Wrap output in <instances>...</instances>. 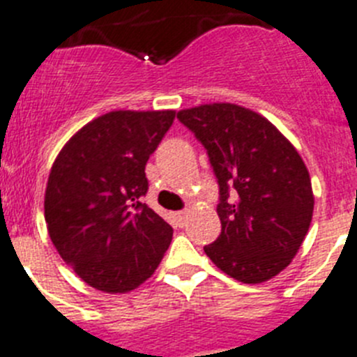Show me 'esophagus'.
I'll use <instances>...</instances> for the list:
<instances>
[{"label":"esophagus","instance_id":"obj_1","mask_svg":"<svg viewBox=\"0 0 357 357\" xmlns=\"http://www.w3.org/2000/svg\"><path fill=\"white\" fill-rule=\"evenodd\" d=\"M186 217H188V211H174L172 213V218H174V222L178 226H183L186 222Z\"/></svg>","mask_w":357,"mask_h":357}]
</instances>
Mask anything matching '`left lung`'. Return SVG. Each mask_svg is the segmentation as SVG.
<instances>
[{
  "label": "left lung",
  "mask_w": 357,
  "mask_h": 357,
  "mask_svg": "<svg viewBox=\"0 0 357 357\" xmlns=\"http://www.w3.org/2000/svg\"><path fill=\"white\" fill-rule=\"evenodd\" d=\"M178 119L204 146L218 183L222 231L204 252L236 281H268L310 229L314 197L303 158L271 121L238 105H201Z\"/></svg>",
  "instance_id": "left-lung-1"
}]
</instances>
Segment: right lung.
Returning <instances> with one entry per match:
<instances>
[{"label":"right lung","instance_id":"add662e5","mask_svg":"<svg viewBox=\"0 0 357 357\" xmlns=\"http://www.w3.org/2000/svg\"><path fill=\"white\" fill-rule=\"evenodd\" d=\"M174 117V110L108 112L73 135L51 167L47 233L63 261L96 290H135L171 245L172 227L142 197L146 163Z\"/></svg>","mask_w":357,"mask_h":357}]
</instances>
